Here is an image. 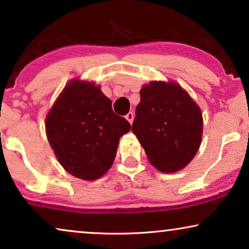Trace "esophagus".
Segmentation results:
<instances>
[{
	"label": "esophagus",
	"mask_w": 249,
	"mask_h": 249,
	"mask_svg": "<svg viewBox=\"0 0 249 249\" xmlns=\"http://www.w3.org/2000/svg\"><path fill=\"white\" fill-rule=\"evenodd\" d=\"M134 118H135V115H134V113H132V112H128L127 115H125V119H127V120L129 121V124H132Z\"/></svg>",
	"instance_id": "obj_1"
}]
</instances>
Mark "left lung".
Segmentation results:
<instances>
[{"label": "left lung", "mask_w": 249, "mask_h": 249, "mask_svg": "<svg viewBox=\"0 0 249 249\" xmlns=\"http://www.w3.org/2000/svg\"><path fill=\"white\" fill-rule=\"evenodd\" d=\"M139 93L132 132L155 169L180 171L192 162L202 142L200 107L173 80L149 81Z\"/></svg>", "instance_id": "8db88e82"}]
</instances>
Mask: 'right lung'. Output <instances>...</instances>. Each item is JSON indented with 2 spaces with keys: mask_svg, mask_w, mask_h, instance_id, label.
<instances>
[{
  "mask_svg": "<svg viewBox=\"0 0 249 249\" xmlns=\"http://www.w3.org/2000/svg\"><path fill=\"white\" fill-rule=\"evenodd\" d=\"M131 125L112 110L94 81L73 78L47 112L45 131L57 161L86 181L100 179L113 164L119 139Z\"/></svg>",
  "mask_w": 249,
  "mask_h": 249,
  "instance_id": "add662e5",
  "label": "right lung"
}]
</instances>
